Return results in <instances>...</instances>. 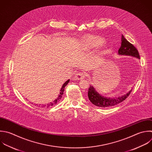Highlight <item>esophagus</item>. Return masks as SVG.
I'll return each mask as SVG.
<instances>
[{
	"instance_id": "esophagus-1",
	"label": "esophagus",
	"mask_w": 152,
	"mask_h": 152,
	"mask_svg": "<svg viewBox=\"0 0 152 152\" xmlns=\"http://www.w3.org/2000/svg\"><path fill=\"white\" fill-rule=\"evenodd\" d=\"M86 74L85 72H78L77 73L75 76H74V78L75 80H82L83 79H84V78L86 77Z\"/></svg>"
}]
</instances>
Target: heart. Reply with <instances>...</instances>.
Segmentation results:
<instances>
[{
	"label": "heart",
	"instance_id": "obj_1",
	"mask_svg": "<svg viewBox=\"0 0 152 152\" xmlns=\"http://www.w3.org/2000/svg\"><path fill=\"white\" fill-rule=\"evenodd\" d=\"M84 42L86 43L87 46L91 48H95L101 45L103 42V40L100 37L98 36L88 35L84 38Z\"/></svg>",
	"mask_w": 152,
	"mask_h": 152
}]
</instances>
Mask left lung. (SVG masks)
<instances>
[{"instance_id":"left-lung-1","label":"left lung","mask_w":152,"mask_h":152,"mask_svg":"<svg viewBox=\"0 0 152 152\" xmlns=\"http://www.w3.org/2000/svg\"><path fill=\"white\" fill-rule=\"evenodd\" d=\"M118 54L119 55L131 56L132 57L140 59V55L137 49L133 45L127 41L125 38L122 35L121 38V46L118 50ZM132 89L129 90L125 94L116 98H107L100 95L97 92L93 86H90L88 91V97L90 101L94 105L102 107H109L116 105L124 100L129 95Z\"/></svg>"}]
</instances>
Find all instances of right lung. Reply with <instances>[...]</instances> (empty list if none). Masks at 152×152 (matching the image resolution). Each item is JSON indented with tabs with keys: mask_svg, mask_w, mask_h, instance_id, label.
<instances>
[{
	"mask_svg": "<svg viewBox=\"0 0 152 152\" xmlns=\"http://www.w3.org/2000/svg\"><path fill=\"white\" fill-rule=\"evenodd\" d=\"M69 82V80H67V81L62 85V88H61V90H60V91H61V92L59 93V94L58 97H57V99H56V100H55L53 101V102H51V103H48V104H43V105L41 106V107H50V106H53L54 104H56L59 101H60V100L61 99V98H62V95H63V94H64V91L65 87V86L68 84V83Z\"/></svg>",
	"mask_w": 152,
	"mask_h": 152,
	"instance_id": "right-lung-1",
	"label": "right lung"
}]
</instances>
